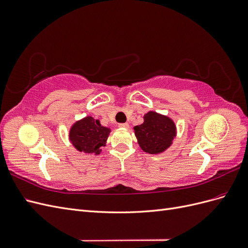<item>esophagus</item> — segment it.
<instances>
[{"mask_svg":"<svg viewBox=\"0 0 248 248\" xmlns=\"http://www.w3.org/2000/svg\"><path fill=\"white\" fill-rule=\"evenodd\" d=\"M119 127L120 128H128L129 125H128V123H121V124H119Z\"/></svg>","mask_w":248,"mask_h":248,"instance_id":"obj_1","label":"esophagus"}]
</instances>
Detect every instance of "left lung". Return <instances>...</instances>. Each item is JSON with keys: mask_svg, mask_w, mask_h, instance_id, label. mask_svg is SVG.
Listing matches in <instances>:
<instances>
[{"mask_svg": "<svg viewBox=\"0 0 248 248\" xmlns=\"http://www.w3.org/2000/svg\"><path fill=\"white\" fill-rule=\"evenodd\" d=\"M134 133L142 151L158 154L171 145L176 137V126L169 117L149 111L144 116V123L134 127Z\"/></svg>", "mask_w": 248, "mask_h": 248, "instance_id": "8db88e82", "label": "left lung"}]
</instances>
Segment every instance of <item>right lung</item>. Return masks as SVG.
Masks as SVG:
<instances>
[{"instance_id":"right-lung-1","label":"right lung","mask_w":248,"mask_h":248,"mask_svg":"<svg viewBox=\"0 0 248 248\" xmlns=\"http://www.w3.org/2000/svg\"><path fill=\"white\" fill-rule=\"evenodd\" d=\"M110 129L100 125L98 120L86 117L74 123L69 132L72 145L79 152L100 154L101 147L106 146Z\"/></svg>"}]
</instances>
